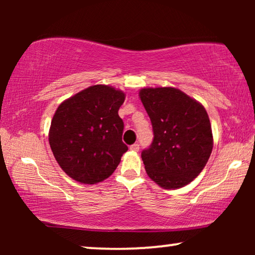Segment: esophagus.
Listing matches in <instances>:
<instances>
[{"label":"esophagus","mask_w":255,"mask_h":255,"mask_svg":"<svg viewBox=\"0 0 255 255\" xmlns=\"http://www.w3.org/2000/svg\"><path fill=\"white\" fill-rule=\"evenodd\" d=\"M130 149H131V151H133V152H138L139 151V144H138V142H137V144L131 145Z\"/></svg>","instance_id":"34e87169"}]
</instances>
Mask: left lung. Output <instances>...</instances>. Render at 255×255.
<instances>
[{
	"mask_svg": "<svg viewBox=\"0 0 255 255\" xmlns=\"http://www.w3.org/2000/svg\"><path fill=\"white\" fill-rule=\"evenodd\" d=\"M139 97L154 134L141 152L146 173L163 189L184 187L210 158L214 138L207 110L173 87L142 88Z\"/></svg>",
	"mask_w": 255,
	"mask_h": 255,
	"instance_id": "8db88e82",
	"label": "left lung"
}]
</instances>
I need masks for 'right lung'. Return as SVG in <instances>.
Masks as SVG:
<instances>
[{"mask_svg": "<svg viewBox=\"0 0 255 255\" xmlns=\"http://www.w3.org/2000/svg\"><path fill=\"white\" fill-rule=\"evenodd\" d=\"M125 94L110 86L88 87L64 101L51 122L48 141L59 166L73 180L95 184L120 165L128 146L118 110Z\"/></svg>", "mask_w": 255, "mask_h": 255, "instance_id": "right-lung-1", "label": "right lung"}]
</instances>
